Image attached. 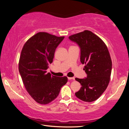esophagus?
Listing matches in <instances>:
<instances>
[{
    "instance_id": "esophagus-1",
    "label": "esophagus",
    "mask_w": 129,
    "mask_h": 129,
    "mask_svg": "<svg viewBox=\"0 0 129 129\" xmlns=\"http://www.w3.org/2000/svg\"><path fill=\"white\" fill-rule=\"evenodd\" d=\"M68 79L69 80H75V77H68Z\"/></svg>"
}]
</instances>
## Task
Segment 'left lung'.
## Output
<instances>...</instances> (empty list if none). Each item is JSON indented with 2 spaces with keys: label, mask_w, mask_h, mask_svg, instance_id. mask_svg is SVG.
Returning a JSON list of instances; mask_svg holds the SVG:
<instances>
[{
  "label": "left lung",
  "mask_w": 129,
  "mask_h": 129,
  "mask_svg": "<svg viewBox=\"0 0 129 129\" xmlns=\"http://www.w3.org/2000/svg\"><path fill=\"white\" fill-rule=\"evenodd\" d=\"M69 39L80 48V61L85 64L87 77L76 78L81 87L75 95L83 101H95L106 90L110 81L112 62L105 44L88 30L70 36Z\"/></svg>",
  "instance_id": "8db88e82"
}]
</instances>
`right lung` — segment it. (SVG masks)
I'll use <instances>...</instances> for the list:
<instances>
[{"label":"right lung","mask_w":129,"mask_h":129,"mask_svg":"<svg viewBox=\"0 0 129 129\" xmlns=\"http://www.w3.org/2000/svg\"><path fill=\"white\" fill-rule=\"evenodd\" d=\"M64 39L38 32L28 39L21 50L19 73L26 90L39 104L45 105L53 101L68 81L66 76L58 77L47 73L56 48Z\"/></svg>","instance_id":"1"}]
</instances>
